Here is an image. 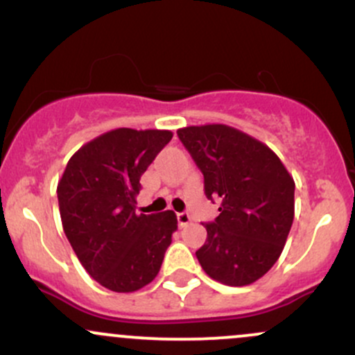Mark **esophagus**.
I'll list each match as a JSON object with an SVG mask.
<instances>
[{
  "label": "esophagus",
  "mask_w": 355,
  "mask_h": 355,
  "mask_svg": "<svg viewBox=\"0 0 355 355\" xmlns=\"http://www.w3.org/2000/svg\"><path fill=\"white\" fill-rule=\"evenodd\" d=\"M177 220H178V227L183 229V227H187L190 223V215L189 214H178Z\"/></svg>",
  "instance_id": "obj_1"
}]
</instances>
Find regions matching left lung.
<instances>
[{
    "mask_svg": "<svg viewBox=\"0 0 355 355\" xmlns=\"http://www.w3.org/2000/svg\"><path fill=\"white\" fill-rule=\"evenodd\" d=\"M205 178V195L220 200V215L205 223L207 240L195 252L210 279L250 285L282 254L294 222L295 182L280 158L234 126L210 123L177 130Z\"/></svg>",
    "mask_w": 355,
    "mask_h": 355,
    "instance_id": "left-lung-1",
    "label": "left lung"
}]
</instances>
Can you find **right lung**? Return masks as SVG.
Here are the masks:
<instances>
[{"instance_id":"obj_1","label":"right lung","mask_w":355,"mask_h":355,"mask_svg":"<svg viewBox=\"0 0 355 355\" xmlns=\"http://www.w3.org/2000/svg\"><path fill=\"white\" fill-rule=\"evenodd\" d=\"M170 130L116 128L73 153L58 182L61 223L76 257L105 288L140 291L160 272L177 215L137 214L140 177Z\"/></svg>"}]
</instances>
